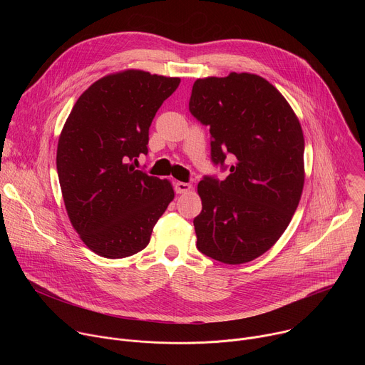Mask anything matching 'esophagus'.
<instances>
[{"instance_id": "1", "label": "esophagus", "mask_w": 365, "mask_h": 365, "mask_svg": "<svg viewBox=\"0 0 365 365\" xmlns=\"http://www.w3.org/2000/svg\"><path fill=\"white\" fill-rule=\"evenodd\" d=\"M192 189V185L190 183H185V182H176L175 183V190L176 193H186Z\"/></svg>"}]
</instances>
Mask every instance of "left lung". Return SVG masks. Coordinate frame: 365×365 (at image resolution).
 <instances>
[{"label": "left lung", "mask_w": 365, "mask_h": 365, "mask_svg": "<svg viewBox=\"0 0 365 365\" xmlns=\"http://www.w3.org/2000/svg\"><path fill=\"white\" fill-rule=\"evenodd\" d=\"M190 114L210 127L211 160L225 180L197 185L202 211L193 220L197 250L225 264H242L270 250L299 205L304 183V138L284 96L264 78L231 72L196 79Z\"/></svg>", "instance_id": "obj_1"}]
</instances>
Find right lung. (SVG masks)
<instances>
[{
	"instance_id": "obj_1",
	"label": "right lung",
	"mask_w": 365,
	"mask_h": 365,
	"mask_svg": "<svg viewBox=\"0 0 365 365\" xmlns=\"http://www.w3.org/2000/svg\"><path fill=\"white\" fill-rule=\"evenodd\" d=\"M179 78L128 69L93 82L76 101L58 143L56 166L68 217L81 240L106 258L150 242L175 197L166 179L135 170L148 128Z\"/></svg>"
}]
</instances>
